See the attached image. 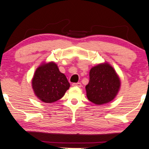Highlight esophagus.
<instances>
[{
  "label": "esophagus",
  "instance_id": "34e87169",
  "mask_svg": "<svg viewBox=\"0 0 149 149\" xmlns=\"http://www.w3.org/2000/svg\"><path fill=\"white\" fill-rule=\"evenodd\" d=\"M72 86H78V87H80V86H82V84H81L80 82H77V83H73L72 84Z\"/></svg>",
  "mask_w": 149,
  "mask_h": 149
}]
</instances>
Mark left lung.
<instances>
[{
	"instance_id": "1",
	"label": "left lung",
	"mask_w": 149,
	"mask_h": 149,
	"mask_svg": "<svg viewBox=\"0 0 149 149\" xmlns=\"http://www.w3.org/2000/svg\"><path fill=\"white\" fill-rule=\"evenodd\" d=\"M120 80L114 69L107 63L100 64L91 69L89 82L85 88L88 100L95 104H106L116 96Z\"/></svg>"
}]
</instances>
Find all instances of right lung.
Here are the masks:
<instances>
[{
	"mask_svg": "<svg viewBox=\"0 0 149 149\" xmlns=\"http://www.w3.org/2000/svg\"><path fill=\"white\" fill-rule=\"evenodd\" d=\"M70 84L54 63L42 64L36 69L32 80L36 95L41 101L52 103L63 97Z\"/></svg>",
	"mask_w": 149,
	"mask_h": 149,
	"instance_id": "add662e5",
	"label": "right lung"
}]
</instances>
